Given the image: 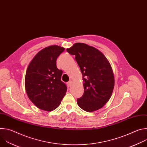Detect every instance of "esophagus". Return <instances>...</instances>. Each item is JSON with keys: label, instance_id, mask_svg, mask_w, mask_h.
<instances>
[{"label": "esophagus", "instance_id": "1", "mask_svg": "<svg viewBox=\"0 0 147 147\" xmlns=\"http://www.w3.org/2000/svg\"><path fill=\"white\" fill-rule=\"evenodd\" d=\"M71 81H69V82H67V86H68L69 87L71 86Z\"/></svg>", "mask_w": 147, "mask_h": 147}]
</instances>
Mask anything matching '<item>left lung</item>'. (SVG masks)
<instances>
[{"mask_svg": "<svg viewBox=\"0 0 147 147\" xmlns=\"http://www.w3.org/2000/svg\"><path fill=\"white\" fill-rule=\"evenodd\" d=\"M75 59L82 74L84 94L77 99L80 108L94 112L109 100L115 86L111 66L102 52L83 43H76L66 49Z\"/></svg>", "mask_w": 147, "mask_h": 147, "instance_id": "8db88e82", "label": "left lung"}]
</instances>
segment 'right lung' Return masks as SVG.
I'll return each mask as SVG.
<instances>
[{
  "instance_id": "right-lung-1",
  "label": "right lung",
  "mask_w": 147,
  "mask_h": 147,
  "mask_svg": "<svg viewBox=\"0 0 147 147\" xmlns=\"http://www.w3.org/2000/svg\"><path fill=\"white\" fill-rule=\"evenodd\" d=\"M57 45L39 51L27 68L25 86L31 101L40 109L52 111L57 108L66 95L67 87L61 81L62 70L56 66V59L65 51Z\"/></svg>"
}]
</instances>
